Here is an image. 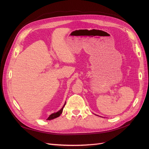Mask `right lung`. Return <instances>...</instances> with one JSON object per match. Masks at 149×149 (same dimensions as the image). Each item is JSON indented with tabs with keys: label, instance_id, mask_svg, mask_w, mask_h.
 <instances>
[{
	"label": "right lung",
	"instance_id": "right-lung-1",
	"mask_svg": "<svg viewBox=\"0 0 149 149\" xmlns=\"http://www.w3.org/2000/svg\"><path fill=\"white\" fill-rule=\"evenodd\" d=\"M65 104H66V103H65L64 106H63V107L60 109V110L59 111H58V112H56V113H52L51 115H50L48 117V118H47V120H53V119H54V118H57V117H58V116L61 114V113H62V112H63V109L64 106H65Z\"/></svg>",
	"mask_w": 149,
	"mask_h": 149
}]
</instances>
